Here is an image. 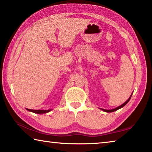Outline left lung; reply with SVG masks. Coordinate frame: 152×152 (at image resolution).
<instances>
[{
	"label": "left lung",
	"instance_id": "left-lung-1",
	"mask_svg": "<svg viewBox=\"0 0 152 152\" xmlns=\"http://www.w3.org/2000/svg\"><path fill=\"white\" fill-rule=\"evenodd\" d=\"M132 95H131V96L128 99V100L126 102H125L123 104H122L121 105H120V106H119L118 107H117V108H115V109H110V110H107V109H101V110H104V111H105V112H107V113H112V112H114V111H115V110H118V109H121V108H122V107H123L125 106V105H126V104H127L128 103V102L129 101V100L131 99V97H132Z\"/></svg>",
	"mask_w": 152,
	"mask_h": 152
}]
</instances>
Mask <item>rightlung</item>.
Returning <instances> with one entry per match:
<instances>
[{
	"label": "right lung",
	"instance_id": "obj_1",
	"mask_svg": "<svg viewBox=\"0 0 152 152\" xmlns=\"http://www.w3.org/2000/svg\"><path fill=\"white\" fill-rule=\"evenodd\" d=\"M27 110H29V111H31V112L37 113V114H43V113H46L50 112L51 110V109H49V110H33V109H27Z\"/></svg>",
	"mask_w": 152,
	"mask_h": 152
}]
</instances>
